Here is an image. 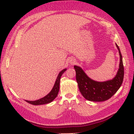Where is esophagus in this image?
<instances>
[{
  "instance_id": "obj_1",
  "label": "esophagus",
  "mask_w": 134,
  "mask_h": 134,
  "mask_svg": "<svg viewBox=\"0 0 134 134\" xmlns=\"http://www.w3.org/2000/svg\"><path fill=\"white\" fill-rule=\"evenodd\" d=\"M75 60L74 59H71L70 60V63L71 64H74L75 63Z\"/></svg>"
}]
</instances>
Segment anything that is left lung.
Listing matches in <instances>:
<instances>
[{"label": "left lung", "instance_id": "8db88e82", "mask_svg": "<svg viewBox=\"0 0 134 134\" xmlns=\"http://www.w3.org/2000/svg\"><path fill=\"white\" fill-rule=\"evenodd\" d=\"M116 46L120 55L119 69L112 79L104 82H98L90 78L81 67L74 65L76 71V80L79 91L83 97L89 101L94 102L104 101L117 92L123 83L124 78V66L120 48L117 44Z\"/></svg>", "mask_w": 134, "mask_h": 134}]
</instances>
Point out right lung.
<instances>
[{
  "instance_id": "add662e5",
  "label": "right lung",
  "mask_w": 134,
  "mask_h": 134,
  "mask_svg": "<svg viewBox=\"0 0 134 134\" xmlns=\"http://www.w3.org/2000/svg\"><path fill=\"white\" fill-rule=\"evenodd\" d=\"M66 70H67V69H63L59 73L52 89L51 90V92L48 93L47 96L44 97L43 98H41L36 101H28V100H25V101H26L27 102H28V103L32 105H35L46 104L50 103V102L53 101L54 99L57 96L58 94L59 88H60L59 87L60 81L61 76L63 75V74Z\"/></svg>"
}]
</instances>
